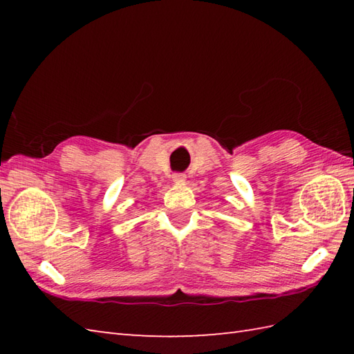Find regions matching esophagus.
I'll list each match as a JSON object with an SVG mask.
<instances>
[{"label":"esophagus","instance_id":"34e87169","mask_svg":"<svg viewBox=\"0 0 354 354\" xmlns=\"http://www.w3.org/2000/svg\"><path fill=\"white\" fill-rule=\"evenodd\" d=\"M171 179H173V183H176V184H184L187 176L184 175V173H175V175L171 176Z\"/></svg>","mask_w":354,"mask_h":354}]
</instances>
